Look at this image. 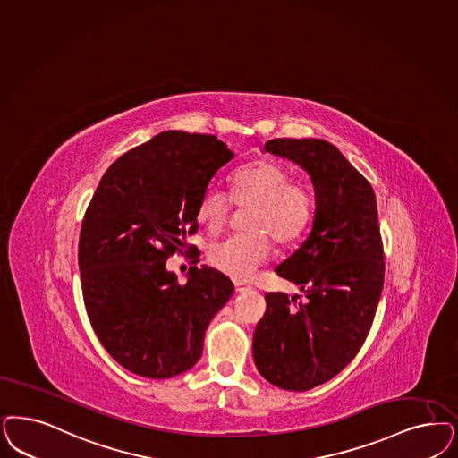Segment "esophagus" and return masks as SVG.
<instances>
[{"label": "esophagus", "mask_w": 458, "mask_h": 458, "mask_svg": "<svg viewBox=\"0 0 458 458\" xmlns=\"http://www.w3.org/2000/svg\"><path fill=\"white\" fill-rule=\"evenodd\" d=\"M250 289H252V285L247 284V283H242V281L235 283V291H237V293H247V291H250Z\"/></svg>", "instance_id": "obj_1"}]
</instances>
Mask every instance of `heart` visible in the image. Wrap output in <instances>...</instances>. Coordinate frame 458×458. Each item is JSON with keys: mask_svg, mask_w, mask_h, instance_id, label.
<instances>
[{"mask_svg": "<svg viewBox=\"0 0 458 458\" xmlns=\"http://www.w3.org/2000/svg\"><path fill=\"white\" fill-rule=\"evenodd\" d=\"M232 201L250 208L247 218L249 233L230 235L213 243L208 257L223 274L233 279H247L253 270L268 260L272 242L287 245L300 238L311 220L313 196L310 188L291 179L281 164L262 158L243 165L232 175L230 196L208 186L198 203V220L209 232H218L228 220Z\"/></svg>", "mask_w": 458, "mask_h": 458, "instance_id": "obj_1", "label": "heart"}]
</instances>
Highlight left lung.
Returning a JSON list of instances; mask_svg holds the SVG:
<instances>
[{"label": "left lung", "mask_w": 458, "mask_h": 458, "mask_svg": "<svg viewBox=\"0 0 458 458\" xmlns=\"http://www.w3.org/2000/svg\"><path fill=\"white\" fill-rule=\"evenodd\" d=\"M266 152L311 175L313 226L276 274L302 293L266 294L253 333L260 376L285 391H310L340 374L359 353L384 285V250L370 182L319 139H274Z\"/></svg>", "instance_id": "1"}]
</instances>
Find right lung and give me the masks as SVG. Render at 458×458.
I'll return each mask as SVG.
<instances>
[{"mask_svg":"<svg viewBox=\"0 0 458 458\" xmlns=\"http://www.w3.org/2000/svg\"><path fill=\"white\" fill-rule=\"evenodd\" d=\"M233 152L215 135L162 131L116 158L101 177L81 226L78 262L88 318L98 340L126 370L169 378L194 367L205 332L233 283L191 267L188 283L165 267L192 255L198 203Z\"/></svg>","mask_w":458,"mask_h":458,"instance_id":"1","label":"right lung"}]
</instances>
